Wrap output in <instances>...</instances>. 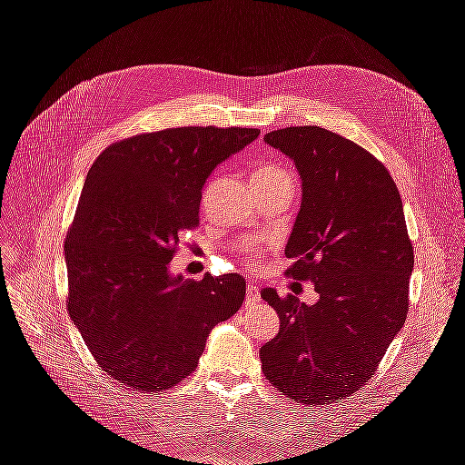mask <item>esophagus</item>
I'll return each instance as SVG.
<instances>
[{
	"instance_id": "esophagus-1",
	"label": "esophagus",
	"mask_w": 465,
	"mask_h": 465,
	"mask_svg": "<svg viewBox=\"0 0 465 465\" xmlns=\"http://www.w3.org/2000/svg\"><path fill=\"white\" fill-rule=\"evenodd\" d=\"M260 301V289L254 283H248V292H246V304H256Z\"/></svg>"
}]
</instances>
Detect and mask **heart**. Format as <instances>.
<instances>
[{
  "label": "heart",
  "mask_w": 465,
  "mask_h": 465,
  "mask_svg": "<svg viewBox=\"0 0 465 465\" xmlns=\"http://www.w3.org/2000/svg\"><path fill=\"white\" fill-rule=\"evenodd\" d=\"M252 182H262V184H281V182H292L291 173L283 164H277L273 161H262L254 168V176H252ZM262 254L260 246L254 244H246L242 248V260L248 265H254Z\"/></svg>",
  "instance_id": "obj_1"
}]
</instances>
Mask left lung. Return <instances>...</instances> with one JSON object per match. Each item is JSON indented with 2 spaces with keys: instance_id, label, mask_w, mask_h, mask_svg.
I'll return each mask as SVG.
<instances>
[{
  "instance_id": "obj_1",
  "label": "left lung",
  "mask_w": 465,
  "mask_h": 465,
  "mask_svg": "<svg viewBox=\"0 0 465 465\" xmlns=\"http://www.w3.org/2000/svg\"><path fill=\"white\" fill-rule=\"evenodd\" d=\"M263 139L302 178L285 275L312 281L320 299L262 291L281 322L260 349L262 371L292 401L335 403L369 382L410 311L415 258L401 198L388 168L340 134L292 125Z\"/></svg>"
}]
</instances>
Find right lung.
Returning a JSON list of instances; mask_svg holds the SVG:
<instances>
[{"mask_svg": "<svg viewBox=\"0 0 465 465\" xmlns=\"http://www.w3.org/2000/svg\"><path fill=\"white\" fill-rule=\"evenodd\" d=\"M258 135L236 125L166 128L120 139L93 163L65 236L67 311L122 386L171 390L198 367L213 326L242 306V275L190 281L168 263L200 224L211 171Z\"/></svg>", "mask_w": 465, "mask_h": 465, "instance_id": "obj_1", "label": "right lung"}]
</instances>
